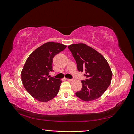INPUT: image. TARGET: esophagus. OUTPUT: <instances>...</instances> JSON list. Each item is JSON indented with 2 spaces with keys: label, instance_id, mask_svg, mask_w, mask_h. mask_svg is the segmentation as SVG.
Wrapping results in <instances>:
<instances>
[{
  "label": "esophagus",
  "instance_id": "obj_1",
  "mask_svg": "<svg viewBox=\"0 0 134 134\" xmlns=\"http://www.w3.org/2000/svg\"><path fill=\"white\" fill-rule=\"evenodd\" d=\"M67 80L68 81H69V82H72V81H73V79H67Z\"/></svg>",
  "mask_w": 134,
  "mask_h": 134
}]
</instances>
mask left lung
Listing matches in <instances>:
<instances>
[{"label": "left lung", "mask_w": 134, "mask_h": 134, "mask_svg": "<svg viewBox=\"0 0 134 134\" xmlns=\"http://www.w3.org/2000/svg\"><path fill=\"white\" fill-rule=\"evenodd\" d=\"M79 71L84 72L82 89L76 96L84 101L94 100L102 96L111 84L112 72L106 59L94 48L84 43L68 46Z\"/></svg>", "instance_id": "obj_1"}]
</instances>
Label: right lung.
I'll return each instance as SVG.
<instances>
[{
	"instance_id": "add662e5",
	"label": "right lung",
	"mask_w": 134,
	"mask_h": 134,
	"mask_svg": "<svg viewBox=\"0 0 134 134\" xmlns=\"http://www.w3.org/2000/svg\"><path fill=\"white\" fill-rule=\"evenodd\" d=\"M66 45L49 42L40 46L28 56L21 72L22 82L28 93L40 102H48L58 94L62 81L51 77L52 60Z\"/></svg>"
}]
</instances>
